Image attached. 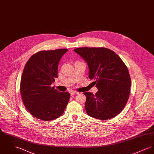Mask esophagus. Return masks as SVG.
Instances as JSON below:
<instances>
[{
    "label": "esophagus",
    "mask_w": 154,
    "mask_h": 154,
    "mask_svg": "<svg viewBox=\"0 0 154 154\" xmlns=\"http://www.w3.org/2000/svg\"><path fill=\"white\" fill-rule=\"evenodd\" d=\"M78 92H76V91H72V92H71V96H73V95H75V94H78Z\"/></svg>",
    "instance_id": "obj_1"
}]
</instances>
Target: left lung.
<instances>
[{"mask_svg": "<svg viewBox=\"0 0 154 154\" xmlns=\"http://www.w3.org/2000/svg\"><path fill=\"white\" fill-rule=\"evenodd\" d=\"M74 51L87 63L89 78L98 89L95 94L83 93L86 113L99 120L114 117L129 98L131 84L127 67L118 55L106 48L82 47Z\"/></svg>", "mask_w": 154, "mask_h": 154, "instance_id": "1", "label": "left lung"}]
</instances>
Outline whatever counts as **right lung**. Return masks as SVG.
<instances>
[{
  "mask_svg": "<svg viewBox=\"0 0 154 154\" xmlns=\"http://www.w3.org/2000/svg\"><path fill=\"white\" fill-rule=\"evenodd\" d=\"M68 51L38 52L31 56L24 66L21 78V97L27 110L38 119L50 121L59 117L69 100V93L51 87L58 77L60 61Z\"/></svg>",
  "mask_w": 154,
  "mask_h": 154,
  "instance_id": "add662e5",
  "label": "right lung"
}]
</instances>
